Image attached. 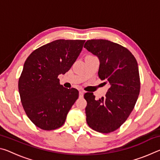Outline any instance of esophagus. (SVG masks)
Returning <instances> with one entry per match:
<instances>
[{"mask_svg":"<svg viewBox=\"0 0 160 160\" xmlns=\"http://www.w3.org/2000/svg\"><path fill=\"white\" fill-rule=\"evenodd\" d=\"M84 92H84L83 90H80V92H79V95H80V97H83Z\"/></svg>","mask_w":160,"mask_h":160,"instance_id":"1","label":"esophagus"}]
</instances>
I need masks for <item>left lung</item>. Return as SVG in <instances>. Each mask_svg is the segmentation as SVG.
<instances>
[{
	"label": "left lung",
	"instance_id": "left-lung-1",
	"mask_svg": "<svg viewBox=\"0 0 160 160\" xmlns=\"http://www.w3.org/2000/svg\"><path fill=\"white\" fill-rule=\"evenodd\" d=\"M84 48L99 58V77L109 85L104 97L84 95L87 123L94 131L109 133L125 122L135 107L140 88L138 66L127 48L109 40H88Z\"/></svg>",
	"mask_w": 160,
	"mask_h": 160
}]
</instances>
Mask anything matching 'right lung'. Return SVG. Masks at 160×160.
Listing matches in <instances>:
<instances>
[{"instance_id": "right-lung-1", "label": "right lung", "mask_w": 160, "mask_h": 160, "mask_svg": "<svg viewBox=\"0 0 160 160\" xmlns=\"http://www.w3.org/2000/svg\"><path fill=\"white\" fill-rule=\"evenodd\" d=\"M85 40L58 39L38 48L28 56L18 82L21 102L35 126L50 131L63 125L79 96L75 88L60 85L58 76L68 71Z\"/></svg>"}]
</instances>
